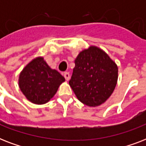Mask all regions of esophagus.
I'll list each match as a JSON object with an SVG mask.
<instances>
[{
	"label": "esophagus",
	"mask_w": 146,
	"mask_h": 146,
	"mask_svg": "<svg viewBox=\"0 0 146 146\" xmlns=\"http://www.w3.org/2000/svg\"><path fill=\"white\" fill-rule=\"evenodd\" d=\"M64 78H65V80H66V81H69L70 80V73H67V72H66V73H64Z\"/></svg>",
	"instance_id": "34e87169"
}]
</instances>
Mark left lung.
<instances>
[{"label": "left lung", "mask_w": 146, "mask_h": 146, "mask_svg": "<svg viewBox=\"0 0 146 146\" xmlns=\"http://www.w3.org/2000/svg\"><path fill=\"white\" fill-rule=\"evenodd\" d=\"M118 67L107 53L90 46L78 54L69 84L78 100L89 107L99 106L113 93Z\"/></svg>", "instance_id": "obj_1"}]
</instances>
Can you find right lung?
<instances>
[{
  "label": "right lung",
  "instance_id": "obj_1",
  "mask_svg": "<svg viewBox=\"0 0 146 146\" xmlns=\"http://www.w3.org/2000/svg\"><path fill=\"white\" fill-rule=\"evenodd\" d=\"M65 79L48 65L42 57H35L21 71L19 87L27 99L33 104L48 102Z\"/></svg>",
  "mask_w": 146,
  "mask_h": 146
}]
</instances>
